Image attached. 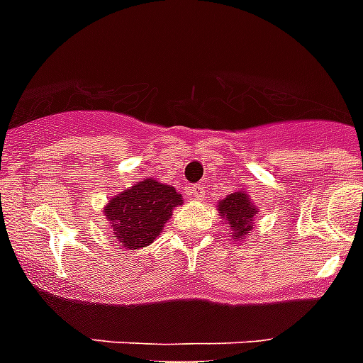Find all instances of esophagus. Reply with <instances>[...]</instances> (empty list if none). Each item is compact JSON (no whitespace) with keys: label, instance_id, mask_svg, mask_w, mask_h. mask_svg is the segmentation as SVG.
Here are the masks:
<instances>
[{"label":"esophagus","instance_id":"34e87169","mask_svg":"<svg viewBox=\"0 0 363 363\" xmlns=\"http://www.w3.org/2000/svg\"><path fill=\"white\" fill-rule=\"evenodd\" d=\"M190 197L194 201H203V197H205V188H203V184H196V186H191Z\"/></svg>","mask_w":363,"mask_h":363}]
</instances>
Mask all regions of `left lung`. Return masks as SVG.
I'll return each instance as SVG.
<instances>
[{
  "label": "left lung",
  "mask_w": 363,
  "mask_h": 363,
  "mask_svg": "<svg viewBox=\"0 0 363 363\" xmlns=\"http://www.w3.org/2000/svg\"><path fill=\"white\" fill-rule=\"evenodd\" d=\"M219 214L228 221L234 233V240H243L252 230V218L257 214V208L249 201L247 194L234 191L219 203Z\"/></svg>",
  "instance_id": "obj_1"
}]
</instances>
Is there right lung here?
I'll return each mask as SVG.
<instances>
[{
	"mask_svg": "<svg viewBox=\"0 0 363 363\" xmlns=\"http://www.w3.org/2000/svg\"><path fill=\"white\" fill-rule=\"evenodd\" d=\"M181 203L182 196L173 186L144 179L112 197L105 206V216L112 223L118 242L129 251H136L158 238L173 208Z\"/></svg>",
	"mask_w": 363,
	"mask_h": 363,
	"instance_id": "add662e5",
	"label": "right lung"
}]
</instances>
